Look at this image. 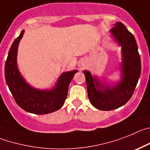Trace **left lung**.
I'll return each instance as SVG.
<instances>
[{
    "instance_id": "1",
    "label": "left lung",
    "mask_w": 150,
    "mask_h": 150,
    "mask_svg": "<svg viewBox=\"0 0 150 150\" xmlns=\"http://www.w3.org/2000/svg\"><path fill=\"white\" fill-rule=\"evenodd\" d=\"M110 33L122 46V81L114 87L102 86L88 71H83L89 99L101 110H111L125 105L134 93L141 71V57L133 34L122 22L116 23Z\"/></svg>"
}]
</instances>
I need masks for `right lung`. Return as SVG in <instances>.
Segmentation results:
<instances>
[{
	"mask_svg": "<svg viewBox=\"0 0 150 150\" xmlns=\"http://www.w3.org/2000/svg\"><path fill=\"white\" fill-rule=\"evenodd\" d=\"M25 30L13 42L5 63V78L15 101L25 111L35 114H46L62 107L68 94L70 82L78 71L63 73L52 90H38L29 86L21 76L17 68L16 57L18 45Z\"/></svg>",
	"mask_w": 150,
	"mask_h": 150,
	"instance_id": "obj_1",
	"label": "right lung"
}]
</instances>
